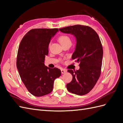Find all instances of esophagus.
<instances>
[{
	"label": "esophagus",
	"mask_w": 123,
	"mask_h": 123,
	"mask_svg": "<svg viewBox=\"0 0 123 123\" xmlns=\"http://www.w3.org/2000/svg\"><path fill=\"white\" fill-rule=\"evenodd\" d=\"M67 70L65 69H61V72H62V74L65 73L66 72H67Z\"/></svg>",
	"instance_id": "1"
}]
</instances>
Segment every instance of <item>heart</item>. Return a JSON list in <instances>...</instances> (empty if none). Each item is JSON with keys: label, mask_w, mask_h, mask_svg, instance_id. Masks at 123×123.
Returning a JSON list of instances; mask_svg holds the SVG:
<instances>
[{"label": "heart", "mask_w": 123, "mask_h": 123, "mask_svg": "<svg viewBox=\"0 0 123 123\" xmlns=\"http://www.w3.org/2000/svg\"><path fill=\"white\" fill-rule=\"evenodd\" d=\"M58 40L62 46H65V44H67L71 43V40L70 37L68 35H61L59 37ZM51 44V43H49V45H48V48H49V49L50 48Z\"/></svg>", "instance_id": "1"}]
</instances>
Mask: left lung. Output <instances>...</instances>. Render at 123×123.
I'll return each mask as SVG.
<instances>
[{
	"mask_svg": "<svg viewBox=\"0 0 123 123\" xmlns=\"http://www.w3.org/2000/svg\"><path fill=\"white\" fill-rule=\"evenodd\" d=\"M59 30L73 34L77 40L72 58L80 63V69L68 70L73 78L67 84V88L74 94H86L93 88L101 74L103 50L99 36L93 29L87 25H77Z\"/></svg>",
	"mask_w": 123,
	"mask_h": 123,
	"instance_id": "left-lung-1",
	"label": "left lung"
}]
</instances>
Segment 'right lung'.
<instances>
[{
	"mask_svg": "<svg viewBox=\"0 0 123 123\" xmlns=\"http://www.w3.org/2000/svg\"><path fill=\"white\" fill-rule=\"evenodd\" d=\"M58 31L57 28L32 29L24 36L18 48V72L28 91L35 96L49 94L54 80L61 75L60 69L47 67L43 63L50 39Z\"/></svg>",
	"mask_w": 123,
	"mask_h": 123,
	"instance_id": "obj_1",
	"label": "right lung"
}]
</instances>
